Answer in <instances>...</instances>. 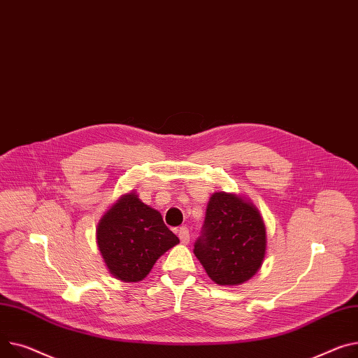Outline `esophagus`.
Masks as SVG:
<instances>
[{"instance_id":"obj_1","label":"esophagus","mask_w":358,"mask_h":358,"mask_svg":"<svg viewBox=\"0 0 358 358\" xmlns=\"http://www.w3.org/2000/svg\"><path fill=\"white\" fill-rule=\"evenodd\" d=\"M178 237H180L181 243L187 245L189 242V231H188V229L187 227H180L178 229Z\"/></svg>"}]
</instances>
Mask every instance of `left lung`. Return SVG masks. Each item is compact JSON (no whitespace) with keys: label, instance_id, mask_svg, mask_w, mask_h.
<instances>
[{"label":"left lung","instance_id":"left-lung-1","mask_svg":"<svg viewBox=\"0 0 358 358\" xmlns=\"http://www.w3.org/2000/svg\"><path fill=\"white\" fill-rule=\"evenodd\" d=\"M266 230L257 210L229 193L210 197L194 255L207 275L219 285L250 279L265 257Z\"/></svg>","mask_w":358,"mask_h":358}]
</instances>
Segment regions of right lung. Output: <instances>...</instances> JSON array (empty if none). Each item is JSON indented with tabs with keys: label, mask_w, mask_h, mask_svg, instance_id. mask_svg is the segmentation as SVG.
Listing matches in <instances>:
<instances>
[{
	"label": "right lung",
	"mask_w": 358,
	"mask_h": 358,
	"mask_svg": "<svg viewBox=\"0 0 358 358\" xmlns=\"http://www.w3.org/2000/svg\"><path fill=\"white\" fill-rule=\"evenodd\" d=\"M96 233L108 269L125 282L144 279L157 259L180 242L164 224L159 211L134 193L121 197L108 210Z\"/></svg>",
	"instance_id": "right-lung-1"
}]
</instances>
